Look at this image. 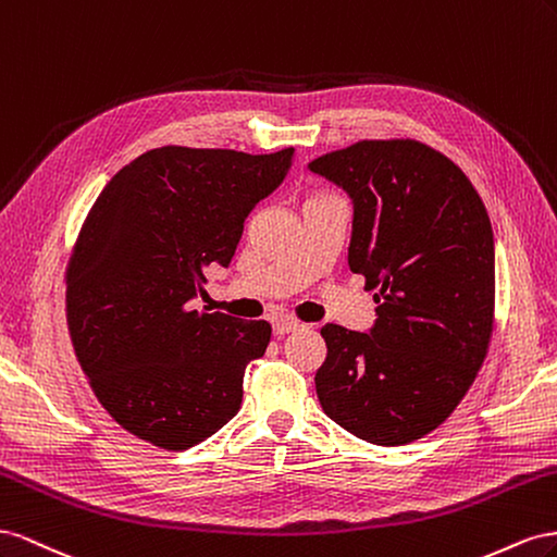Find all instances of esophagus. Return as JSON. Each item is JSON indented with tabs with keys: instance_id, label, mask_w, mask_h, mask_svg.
<instances>
[{
	"instance_id": "obj_1",
	"label": "esophagus",
	"mask_w": 557,
	"mask_h": 557,
	"mask_svg": "<svg viewBox=\"0 0 557 557\" xmlns=\"http://www.w3.org/2000/svg\"><path fill=\"white\" fill-rule=\"evenodd\" d=\"M298 326H300V322L292 320V317H280V320H275V324H273V331H275V336H284V333H292Z\"/></svg>"
}]
</instances>
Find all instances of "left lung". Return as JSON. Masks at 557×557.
Returning a JSON list of instances; mask_svg holds the SVG:
<instances>
[{
    "label": "left lung",
    "mask_w": 557,
    "mask_h": 557,
    "mask_svg": "<svg viewBox=\"0 0 557 557\" xmlns=\"http://www.w3.org/2000/svg\"><path fill=\"white\" fill-rule=\"evenodd\" d=\"M310 170L355 205L347 263L375 292L371 333L326 324L314 375L326 416L375 446L446 422L473 385L495 326V237L448 156L410 137L361 139Z\"/></svg>",
    "instance_id": "1"
}]
</instances>
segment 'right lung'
<instances>
[{"instance_id": "add662e5", "label": "right lung", "mask_w": 557, "mask_h": 557, "mask_svg": "<svg viewBox=\"0 0 557 557\" xmlns=\"http://www.w3.org/2000/svg\"><path fill=\"white\" fill-rule=\"evenodd\" d=\"M294 149L161 147L121 168L88 210L65 273L74 355L125 432L186 450L243 404L265 320L194 308L212 263L228 265L249 210L280 186Z\"/></svg>"}]
</instances>
